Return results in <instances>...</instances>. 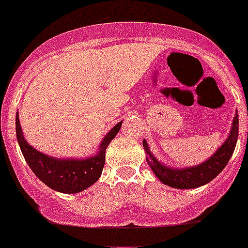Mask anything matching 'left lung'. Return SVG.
I'll use <instances>...</instances> for the list:
<instances>
[{
  "label": "left lung",
  "mask_w": 248,
  "mask_h": 248,
  "mask_svg": "<svg viewBox=\"0 0 248 248\" xmlns=\"http://www.w3.org/2000/svg\"><path fill=\"white\" fill-rule=\"evenodd\" d=\"M237 136L238 115L236 112L230 135H229L228 140L221 145V147L205 162L201 163L199 166H195V167H188V169L183 170H173L161 165L151 155L147 142L145 140L142 141V145H144V149L147 154V163L154 171V173L156 174V177L162 183L170 186V187L179 188V189H190V188H198L209 183L225 169V166L228 165L229 160L233 154L236 142H237Z\"/></svg>",
  "instance_id": "1"
}]
</instances>
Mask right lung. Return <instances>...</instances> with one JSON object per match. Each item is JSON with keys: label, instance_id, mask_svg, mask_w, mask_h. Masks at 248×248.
Masks as SVG:
<instances>
[{"label": "right lung", "instance_id": "add662e5", "mask_svg": "<svg viewBox=\"0 0 248 248\" xmlns=\"http://www.w3.org/2000/svg\"><path fill=\"white\" fill-rule=\"evenodd\" d=\"M122 126L119 122L112 130L104 136L99 151L96 156L86 160H59L36 151L24 139L20 129L18 113L16 115V133L20 151L27 163L38 178L51 189L61 193H78L92 186L101 177L104 162L106 149L117 135Z\"/></svg>", "mask_w": 248, "mask_h": 248}]
</instances>
